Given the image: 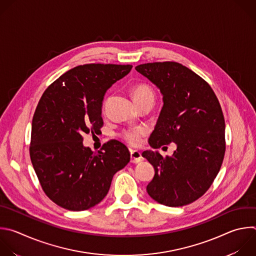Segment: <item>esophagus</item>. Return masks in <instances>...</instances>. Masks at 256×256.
Returning <instances> with one entry per match:
<instances>
[{
  "label": "esophagus",
  "instance_id": "obj_1",
  "mask_svg": "<svg viewBox=\"0 0 256 256\" xmlns=\"http://www.w3.org/2000/svg\"><path fill=\"white\" fill-rule=\"evenodd\" d=\"M130 160H132V162H134V164H138V162H142V154L138 150H130Z\"/></svg>",
  "mask_w": 256,
  "mask_h": 256
}]
</instances>
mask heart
I'll return each instance as SVG.
<instances>
[{
	"label": "heart",
	"instance_id": "obj_1",
	"mask_svg": "<svg viewBox=\"0 0 256 256\" xmlns=\"http://www.w3.org/2000/svg\"><path fill=\"white\" fill-rule=\"evenodd\" d=\"M132 96L136 102L144 100L146 98H154L152 90L144 84H140L132 90ZM144 134V130L142 128H134L124 132V140L132 146H136L140 142L142 136Z\"/></svg>",
	"mask_w": 256,
	"mask_h": 256
}]
</instances>
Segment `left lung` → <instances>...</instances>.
Instances as JSON below:
<instances>
[{"label": "left lung", "mask_w": 256, "mask_h": 256, "mask_svg": "<svg viewBox=\"0 0 256 256\" xmlns=\"http://www.w3.org/2000/svg\"><path fill=\"white\" fill-rule=\"evenodd\" d=\"M136 70L160 90L164 106L148 144L152 148L175 142L174 154L162 158L144 150L154 168L146 192L168 207L188 205L210 188L225 154V120L210 85L178 62L140 64Z\"/></svg>", "instance_id": "left-lung-1"}]
</instances>
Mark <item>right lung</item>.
I'll use <instances>...</instances> for the list:
<instances>
[{
    "label": "right lung",
    "mask_w": 256,
    "mask_h": 256,
    "mask_svg": "<svg viewBox=\"0 0 256 256\" xmlns=\"http://www.w3.org/2000/svg\"><path fill=\"white\" fill-rule=\"evenodd\" d=\"M132 65L85 64L44 92L32 120L30 156L45 194L70 211L88 210L106 196L112 178L130 160L128 148L110 140L94 152L83 134H98L104 94Z\"/></svg>",
    "instance_id": "obj_1"
}]
</instances>
